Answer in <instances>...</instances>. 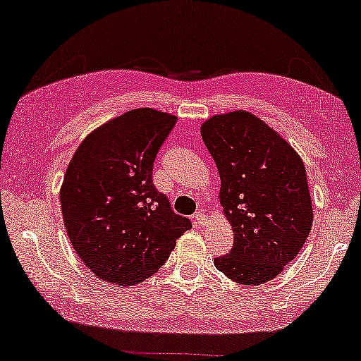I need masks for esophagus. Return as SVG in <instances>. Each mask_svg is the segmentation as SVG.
Listing matches in <instances>:
<instances>
[{
    "instance_id": "1",
    "label": "esophagus",
    "mask_w": 361,
    "mask_h": 361,
    "mask_svg": "<svg viewBox=\"0 0 361 361\" xmlns=\"http://www.w3.org/2000/svg\"><path fill=\"white\" fill-rule=\"evenodd\" d=\"M194 220H195V224H197V225H199V226H202V225H204V224H205V221H207V219H205V215H204V210H202V209H199V210H197V212H195V214H194Z\"/></svg>"
}]
</instances>
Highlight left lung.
<instances>
[{"mask_svg":"<svg viewBox=\"0 0 361 361\" xmlns=\"http://www.w3.org/2000/svg\"><path fill=\"white\" fill-rule=\"evenodd\" d=\"M200 133L219 167L220 204L233 228V248L214 259L215 268L240 284H263L298 256L312 226L304 162L248 111L212 116Z\"/></svg>","mask_w":361,"mask_h":361,"instance_id":"8db88e82","label":"left lung"}]
</instances>
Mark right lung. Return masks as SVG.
Instances as JSON below:
<instances>
[{
  "label": "right lung",
  "mask_w": 361,
  "mask_h": 361,
  "mask_svg": "<svg viewBox=\"0 0 361 361\" xmlns=\"http://www.w3.org/2000/svg\"><path fill=\"white\" fill-rule=\"evenodd\" d=\"M176 121L152 108L126 111L90 133L67 167L63 224L75 253L103 281L133 286L149 278L192 228L152 184L154 159Z\"/></svg>",
  "instance_id": "right-lung-1"
}]
</instances>
